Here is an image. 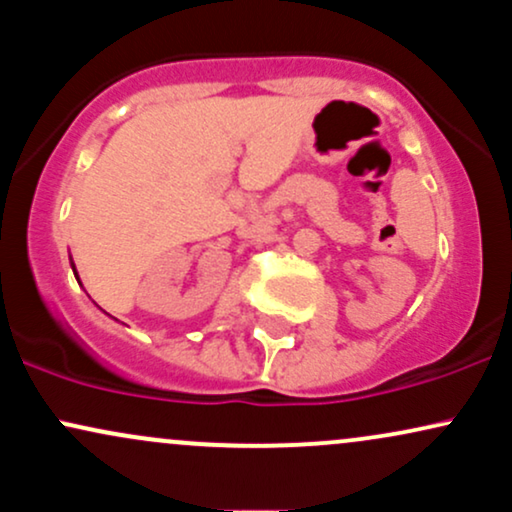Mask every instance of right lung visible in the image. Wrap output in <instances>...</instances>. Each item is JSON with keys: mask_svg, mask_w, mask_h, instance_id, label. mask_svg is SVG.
<instances>
[{"mask_svg": "<svg viewBox=\"0 0 512 512\" xmlns=\"http://www.w3.org/2000/svg\"><path fill=\"white\" fill-rule=\"evenodd\" d=\"M72 269H74V264H72ZM76 279H79V276H76Z\"/></svg>", "mask_w": 512, "mask_h": 512, "instance_id": "right-lung-1", "label": "right lung"}]
</instances>
